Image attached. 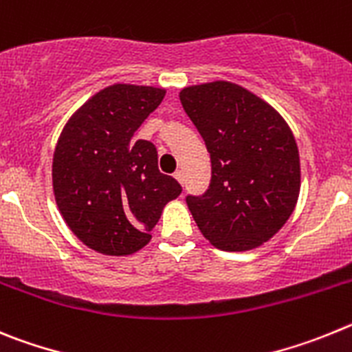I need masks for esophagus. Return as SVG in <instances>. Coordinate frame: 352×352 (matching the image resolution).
Here are the masks:
<instances>
[{
	"instance_id": "obj_1",
	"label": "esophagus",
	"mask_w": 352,
	"mask_h": 352,
	"mask_svg": "<svg viewBox=\"0 0 352 352\" xmlns=\"http://www.w3.org/2000/svg\"><path fill=\"white\" fill-rule=\"evenodd\" d=\"M173 177H175V179L179 180L180 184H184V180H186V177H184V172H182V170H177L175 175H173Z\"/></svg>"
}]
</instances>
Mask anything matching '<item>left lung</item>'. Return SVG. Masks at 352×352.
Segmentation results:
<instances>
[{
  "label": "left lung",
  "mask_w": 352,
  "mask_h": 352,
  "mask_svg": "<svg viewBox=\"0 0 352 352\" xmlns=\"http://www.w3.org/2000/svg\"><path fill=\"white\" fill-rule=\"evenodd\" d=\"M180 103L212 161L204 196L188 207L221 251H251L286 224L300 195V154L284 117L249 89L226 80L189 85Z\"/></svg>",
  "instance_id": "1"
}]
</instances>
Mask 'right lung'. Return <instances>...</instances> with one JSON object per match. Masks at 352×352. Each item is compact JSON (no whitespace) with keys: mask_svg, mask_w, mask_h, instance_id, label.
I'll return each instance as SVG.
<instances>
[{"mask_svg":"<svg viewBox=\"0 0 352 352\" xmlns=\"http://www.w3.org/2000/svg\"><path fill=\"white\" fill-rule=\"evenodd\" d=\"M163 87L112 84L68 119L52 157L54 198L66 226L93 251L129 256L153 239L164 205L182 192L157 170V151L133 135Z\"/></svg>","mask_w":352,"mask_h":352,"instance_id":"1","label":"right lung"}]
</instances>
